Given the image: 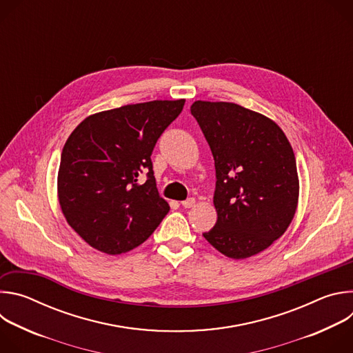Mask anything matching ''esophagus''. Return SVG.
I'll list each match as a JSON object with an SVG mask.
<instances>
[{
	"label": "esophagus",
	"instance_id": "1",
	"mask_svg": "<svg viewBox=\"0 0 353 353\" xmlns=\"http://www.w3.org/2000/svg\"><path fill=\"white\" fill-rule=\"evenodd\" d=\"M194 204H195V199L194 198H187V199L181 201V205L184 208H191V207H194Z\"/></svg>",
	"mask_w": 353,
	"mask_h": 353
}]
</instances>
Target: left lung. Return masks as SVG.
<instances>
[{
    "label": "left lung",
    "mask_w": 353,
    "mask_h": 353,
    "mask_svg": "<svg viewBox=\"0 0 353 353\" xmlns=\"http://www.w3.org/2000/svg\"><path fill=\"white\" fill-rule=\"evenodd\" d=\"M212 150L216 172L215 226L203 233L222 254L261 253L290 225L299 199L293 149L271 119L228 102L191 105Z\"/></svg>",
    "instance_id": "left-lung-1"
}]
</instances>
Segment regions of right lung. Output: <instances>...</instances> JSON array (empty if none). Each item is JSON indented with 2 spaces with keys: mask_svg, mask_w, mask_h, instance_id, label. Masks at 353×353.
I'll list each match as a JSON object with an SVG mask.
<instances>
[{
  "mask_svg": "<svg viewBox=\"0 0 353 353\" xmlns=\"http://www.w3.org/2000/svg\"><path fill=\"white\" fill-rule=\"evenodd\" d=\"M184 102L154 100L100 112L68 137L59 201L68 225L90 247L112 256L127 253L168 215L170 207L158 192L150 155Z\"/></svg>",
  "mask_w": 353,
  "mask_h": 353,
  "instance_id": "right-lung-1",
  "label": "right lung"
}]
</instances>
